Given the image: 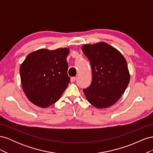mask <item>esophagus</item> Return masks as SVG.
Listing matches in <instances>:
<instances>
[{
    "mask_svg": "<svg viewBox=\"0 0 153 153\" xmlns=\"http://www.w3.org/2000/svg\"><path fill=\"white\" fill-rule=\"evenodd\" d=\"M76 77H71L70 81H71V82H74L76 80Z\"/></svg>",
    "mask_w": 153,
    "mask_h": 153,
    "instance_id": "1",
    "label": "esophagus"
}]
</instances>
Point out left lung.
<instances>
[{
  "label": "left lung",
  "mask_w": 153,
  "mask_h": 153,
  "mask_svg": "<svg viewBox=\"0 0 153 153\" xmlns=\"http://www.w3.org/2000/svg\"><path fill=\"white\" fill-rule=\"evenodd\" d=\"M82 51L89 60L92 80L84 92L89 102L98 108L116 103L129 82L126 59L112 46L100 42L85 45Z\"/></svg>",
  "instance_id": "obj_1"
}]
</instances>
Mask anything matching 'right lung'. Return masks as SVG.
Segmentation results:
<instances>
[{"instance_id": "add662e5", "label": "right lung", "mask_w": 153, "mask_h": 153, "mask_svg": "<svg viewBox=\"0 0 153 153\" xmlns=\"http://www.w3.org/2000/svg\"><path fill=\"white\" fill-rule=\"evenodd\" d=\"M68 48L39 49L27 55L20 73L23 90L30 102L42 108L55 103L70 81Z\"/></svg>"}]
</instances>
